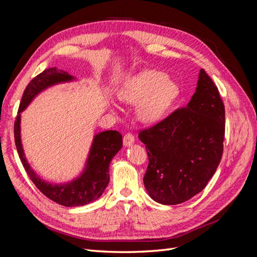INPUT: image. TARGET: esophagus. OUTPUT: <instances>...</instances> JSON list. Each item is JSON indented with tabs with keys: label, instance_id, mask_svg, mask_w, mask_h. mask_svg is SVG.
<instances>
[{
	"label": "esophagus",
	"instance_id": "1",
	"mask_svg": "<svg viewBox=\"0 0 257 257\" xmlns=\"http://www.w3.org/2000/svg\"><path fill=\"white\" fill-rule=\"evenodd\" d=\"M134 142H135V138H134V136L132 135V134L127 133V134L124 135V137H123V144H124V146H125V147L132 146V145L134 144Z\"/></svg>",
	"mask_w": 257,
	"mask_h": 257
}]
</instances>
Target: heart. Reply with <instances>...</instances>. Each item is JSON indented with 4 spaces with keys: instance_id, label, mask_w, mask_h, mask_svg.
Wrapping results in <instances>:
<instances>
[{
    "instance_id": "heart-1",
    "label": "heart",
    "mask_w": 257,
    "mask_h": 257,
    "mask_svg": "<svg viewBox=\"0 0 257 257\" xmlns=\"http://www.w3.org/2000/svg\"><path fill=\"white\" fill-rule=\"evenodd\" d=\"M180 87L162 72L146 69L132 76L119 90V97L137 105L138 119L145 123L159 121L180 96Z\"/></svg>"
}]
</instances>
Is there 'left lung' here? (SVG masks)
Returning a JSON list of instances; mask_svg holds the SVG:
<instances>
[{"mask_svg":"<svg viewBox=\"0 0 257 257\" xmlns=\"http://www.w3.org/2000/svg\"><path fill=\"white\" fill-rule=\"evenodd\" d=\"M224 134V104L201 68L189 104L139 133L149 158L144 177L148 195L177 205L203 191L221 162Z\"/></svg>","mask_w":257,"mask_h":257,"instance_id":"8db88e82","label":"left lung"}]
</instances>
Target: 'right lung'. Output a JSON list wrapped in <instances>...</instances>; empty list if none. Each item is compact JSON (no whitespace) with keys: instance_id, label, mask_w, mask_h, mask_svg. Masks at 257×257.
<instances>
[{"instance_id":"right-lung-1","label":"right lung","mask_w":257,"mask_h":257,"mask_svg":"<svg viewBox=\"0 0 257 257\" xmlns=\"http://www.w3.org/2000/svg\"><path fill=\"white\" fill-rule=\"evenodd\" d=\"M76 80H78L76 77L57 67L47 68L37 75L23 92L14 127L15 143L19 158L30 179L45 196L65 207L88 205L103 195L109 183L110 162L122 148V135L116 131H105L95 134L81 173L69 181L53 183L38 175L26 158L21 141V112L26 110L33 99L45 90L53 85Z\"/></svg>"}]
</instances>
